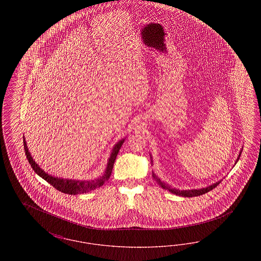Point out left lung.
Segmentation results:
<instances>
[{"label":"left lung","mask_w":261,"mask_h":261,"mask_svg":"<svg viewBox=\"0 0 261 261\" xmlns=\"http://www.w3.org/2000/svg\"><path fill=\"white\" fill-rule=\"evenodd\" d=\"M242 151H243V149H241V150H240V153H239V155H238V158H237L235 165H236V163L238 162V161L240 160V156H241ZM150 159H151V155H150ZM150 162L152 163V159H151V161H150ZM152 177H153V178H154V180L158 182V184H159V185H161L162 189H164V190H168L170 193L175 194V195H177V196H180V197H184V198H192V197H198V196H200V195H203V194H205V193H207V192L211 191L212 189H214L215 187L217 186V185L221 182V180H220V181H218V182H215V183L211 184L210 186L204 187V188H200V189L179 190V189H175V188H172V187L169 186L168 184H165L164 182H162V180H161V179L155 175L154 172H152Z\"/></svg>","instance_id":"obj_1"}]
</instances>
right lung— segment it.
Here are the masks:
<instances>
[{"mask_svg":"<svg viewBox=\"0 0 261 261\" xmlns=\"http://www.w3.org/2000/svg\"><path fill=\"white\" fill-rule=\"evenodd\" d=\"M125 139L126 138L121 139L119 142H117L113 146L112 151H111V155H110L109 161L107 163L105 172L101 176H99V178H97L95 180H75V179H64V178L57 177V176L56 177L51 176L48 172H45L39 166V164L36 163L35 160H33L30 151L28 150L24 136H23V145H24V151L27 161L30 163V165L33 168V170L35 171V173H37L41 178L46 180L48 183H50L51 186L55 187L57 190H59L62 193L67 194V195H78V194H86L88 192L94 191L97 188L102 186L109 180L112 172L114 161L118 154L119 149L124 143Z\"/></svg>","mask_w":261,"mask_h":261,"instance_id":"add662e5","label":"right lung"}]
</instances>
